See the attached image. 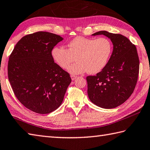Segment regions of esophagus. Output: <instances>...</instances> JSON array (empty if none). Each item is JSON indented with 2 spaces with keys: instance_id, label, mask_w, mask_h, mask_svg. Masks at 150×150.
<instances>
[{
  "instance_id": "34e87169",
  "label": "esophagus",
  "mask_w": 150,
  "mask_h": 150,
  "mask_svg": "<svg viewBox=\"0 0 150 150\" xmlns=\"http://www.w3.org/2000/svg\"><path fill=\"white\" fill-rule=\"evenodd\" d=\"M71 80L72 81H74L76 78H77V76H75V75H71Z\"/></svg>"
}]
</instances>
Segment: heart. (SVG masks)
<instances>
[{"mask_svg": "<svg viewBox=\"0 0 150 150\" xmlns=\"http://www.w3.org/2000/svg\"><path fill=\"white\" fill-rule=\"evenodd\" d=\"M112 50V43L106 37L94 39L77 37L68 43L67 49L54 47L52 50V56L63 69H67L76 57L77 62L68 69L71 74L85 71L95 74L105 67Z\"/></svg>", "mask_w": 150, "mask_h": 150, "instance_id": "b5f03b06", "label": "heart"}]
</instances>
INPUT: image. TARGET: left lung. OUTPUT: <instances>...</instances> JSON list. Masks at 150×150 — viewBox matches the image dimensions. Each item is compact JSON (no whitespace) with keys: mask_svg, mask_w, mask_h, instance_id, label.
Here are the masks:
<instances>
[{"mask_svg":"<svg viewBox=\"0 0 150 150\" xmlns=\"http://www.w3.org/2000/svg\"><path fill=\"white\" fill-rule=\"evenodd\" d=\"M103 35L113 44V52L105 67L95 76L86 77L88 96L98 107L115 108L123 103L134 91L139 73V58L135 46L126 37L106 31Z\"/></svg>","mask_w":150,"mask_h":150,"instance_id":"obj_1","label":"left lung"}]
</instances>
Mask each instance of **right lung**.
Returning a JSON list of instances; mask_svg holds the SVG:
<instances>
[{
  "label": "right lung",
  "mask_w": 150,
  "mask_h": 150,
  "mask_svg": "<svg viewBox=\"0 0 150 150\" xmlns=\"http://www.w3.org/2000/svg\"><path fill=\"white\" fill-rule=\"evenodd\" d=\"M64 39L49 32L28 35L19 40L9 58L8 75L16 96L29 110L47 114L58 109L71 82L69 74L52 56Z\"/></svg>",
  "instance_id": "obj_1"
}]
</instances>
